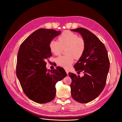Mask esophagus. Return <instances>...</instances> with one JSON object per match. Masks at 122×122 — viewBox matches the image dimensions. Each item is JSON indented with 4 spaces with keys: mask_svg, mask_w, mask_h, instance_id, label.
Returning a JSON list of instances; mask_svg holds the SVG:
<instances>
[{
    "mask_svg": "<svg viewBox=\"0 0 122 122\" xmlns=\"http://www.w3.org/2000/svg\"><path fill=\"white\" fill-rule=\"evenodd\" d=\"M65 71H66V73H67V74H68V73H69V71H68V70H67V69H65Z\"/></svg>",
    "mask_w": 122,
    "mask_h": 122,
    "instance_id": "obj_1",
    "label": "esophagus"
}]
</instances>
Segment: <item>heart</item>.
Segmentation results:
<instances>
[{"label": "heart", "mask_w": 122, "mask_h": 122, "mask_svg": "<svg viewBox=\"0 0 122 122\" xmlns=\"http://www.w3.org/2000/svg\"><path fill=\"white\" fill-rule=\"evenodd\" d=\"M86 47L85 40L70 31H64L59 36L58 41L52 40L49 44L51 52L55 55H60L66 49V54L58 57L56 61L58 66L66 69L70 67L75 58L78 60L82 56Z\"/></svg>", "instance_id": "heart-1"}]
</instances>
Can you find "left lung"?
Listing matches in <instances>:
<instances>
[{"mask_svg": "<svg viewBox=\"0 0 122 122\" xmlns=\"http://www.w3.org/2000/svg\"><path fill=\"white\" fill-rule=\"evenodd\" d=\"M72 31L79 32L86 41V47L82 56L74 65L80 77L69 73L72 98L77 102L86 103L94 100L101 93L106 85L110 62L106 47L100 40L87 29L80 27Z\"/></svg>", "mask_w": 122, "mask_h": 122, "instance_id": "obj_1", "label": "left lung"}]
</instances>
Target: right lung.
<instances>
[{"instance_id":"add662e5","label":"right lung","mask_w":122,"mask_h":122,"mask_svg":"<svg viewBox=\"0 0 122 122\" xmlns=\"http://www.w3.org/2000/svg\"><path fill=\"white\" fill-rule=\"evenodd\" d=\"M61 31L40 28L21 44L17 55L16 75L24 94L38 103H46L55 97V84L67 76L65 70L57 67L46 68L48 58L52 56L49 44Z\"/></svg>"}]
</instances>
